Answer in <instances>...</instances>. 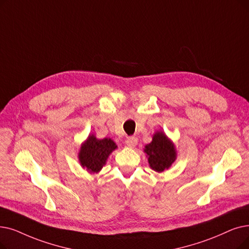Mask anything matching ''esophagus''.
<instances>
[{
    "label": "esophagus",
    "instance_id": "esophagus-1",
    "mask_svg": "<svg viewBox=\"0 0 249 249\" xmlns=\"http://www.w3.org/2000/svg\"><path fill=\"white\" fill-rule=\"evenodd\" d=\"M137 142H138V140H137V138L135 136H129L126 139V144L129 147H134L137 144Z\"/></svg>",
    "mask_w": 249,
    "mask_h": 249
}]
</instances>
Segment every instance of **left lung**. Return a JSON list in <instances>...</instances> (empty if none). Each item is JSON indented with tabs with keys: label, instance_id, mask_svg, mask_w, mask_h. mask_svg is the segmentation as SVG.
Instances as JSON below:
<instances>
[{
	"label": "left lung",
	"instance_id": "left-lung-1",
	"mask_svg": "<svg viewBox=\"0 0 249 249\" xmlns=\"http://www.w3.org/2000/svg\"><path fill=\"white\" fill-rule=\"evenodd\" d=\"M149 167L156 172L168 170L177 158L174 143L163 131H157L153 136V142L144 146Z\"/></svg>",
	"mask_w": 249,
	"mask_h": 249
}]
</instances>
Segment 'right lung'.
Wrapping results in <instances>:
<instances>
[{"instance_id": "1", "label": "right lung", "mask_w": 249, "mask_h": 249, "mask_svg": "<svg viewBox=\"0 0 249 249\" xmlns=\"http://www.w3.org/2000/svg\"><path fill=\"white\" fill-rule=\"evenodd\" d=\"M116 148L117 145L111 138L98 139L93 134L89 135L88 139L81 144L78 154L79 163L91 174L99 173Z\"/></svg>"}]
</instances>
